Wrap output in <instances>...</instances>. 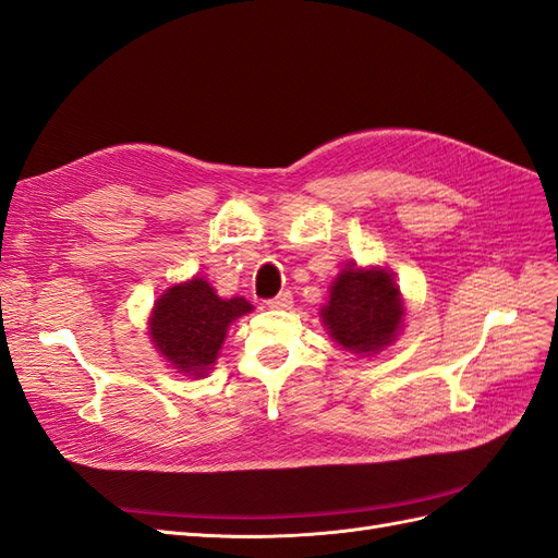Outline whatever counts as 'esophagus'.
<instances>
[{"mask_svg":"<svg viewBox=\"0 0 558 558\" xmlns=\"http://www.w3.org/2000/svg\"><path fill=\"white\" fill-rule=\"evenodd\" d=\"M270 308H278V311H288L292 308V294L290 292H280L278 296H274L268 301Z\"/></svg>","mask_w":558,"mask_h":558,"instance_id":"34e87169","label":"esophagus"}]
</instances>
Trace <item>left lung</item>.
<instances>
[{
	"label": "left lung",
	"instance_id": "obj_1",
	"mask_svg": "<svg viewBox=\"0 0 558 558\" xmlns=\"http://www.w3.org/2000/svg\"><path fill=\"white\" fill-rule=\"evenodd\" d=\"M323 323L331 339L357 355H376L402 327L404 301L386 268H343L329 290Z\"/></svg>",
	"mask_w": 558,
	"mask_h": 558
}]
</instances>
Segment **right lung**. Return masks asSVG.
<instances>
[{"instance_id": "1", "label": "right lung", "mask_w": 558, "mask_h": 558, "mask_svg": "<svg viewBox=\"0 0 558 558\" xmlns=\"http://www.w3.org/2000/svg\"><path fill=\"white\" fill-rule=\"evenodd\" d=\"M252 311L243 296L221 299L208 280L172 284L149 317L151 341L174 369L201 378L213 369L229 325Z\"/></svg>"}]
</instances>
